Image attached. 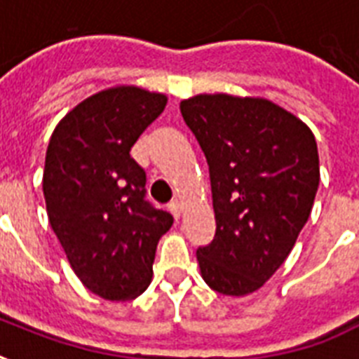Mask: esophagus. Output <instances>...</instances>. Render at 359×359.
Wrapping results in <instances>:
<instances>
[{
	"label": "esophagus",
	"mask_w": 359,
	"mask_h": 359,
	"mask_svg": "<svg viewBox=\"0 0 359 359\" xmlns=\"http://www.w3.org/2000/svg\"><path fill=\"white\" fill-rule=\"evenodd\" d=\"M169 212L173 214L175 219H180V216H182V205H180V201H173L169 203Z\"/></svg>",
	"instance_id": "1"
}]
</instances>
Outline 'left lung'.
Segmentation results:
<instances>
[{
	"instance_id": "8db88e82",
	"label": "left lung",
	"mask_w": 359,
	"mask_h": 359,
	"mask_svg": "<svg viewBox=\"0 0 359 359\" xmlns=\"http://www.w3.org/2000/svg\"><path fill=\"white\" fill-rule=\"evenodd\" d=\"M180 114L205 152L216 235L197 250L205 283L219 294L261 289L289 257L317 196L315 135L266 98L196 95Z\"/></svg>"
}]
</instances>
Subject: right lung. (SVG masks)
I'll return each instance as SVG.
<instances>
[{
	"mask_svg": "<svg viewBox=\"0 0 359 359\" xmlns=\"http://www.w3.org/2000/svg\"><path fill=\"white\" fill-rule=\"evenodd\" d=\"M168 97L117 86L86 98L53 130L42 190L74 273L104 300H134L151 285L158 240L173 216L145 201V171L130 156Z\"/></svg>",
	"mask_w": 359,
	"mask_h": 359,
	"instance_id": "add662e5",
	"label": "right lung"
}]
</instances>
